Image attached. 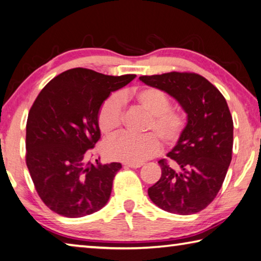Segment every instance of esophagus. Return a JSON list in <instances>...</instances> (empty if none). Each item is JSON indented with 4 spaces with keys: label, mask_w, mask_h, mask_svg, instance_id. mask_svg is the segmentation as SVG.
Masks as SVG:
<instances>
[{
    "label": "esophagus",
    "mask_w": 261,
    "mask_h": 261,
    "mask_svg": "<svg viewBox=\"0 0 261 261\" xmlns=\"http://www.w3.org/2000/svg\"><path fill=\"white\" fill-rule=\"evenodd\" d=\"M125 167H129V168H135V169H137V168H140L141 166H143V163H124Z\"/></svg>",
    "instance_id": "obj_1"
}]
</instances>
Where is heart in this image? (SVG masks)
<instances>
[{"instance_id": "heart-1", "label": "heart", "mask_w": 261, "mask_h": 261, "mask_svg": "<svg viewBox=\"0 0 261 261\" xmlns=\"http://www.w3.org/2000/svg\"><path fill=\"white\" fill-rule=\"evenodd\" d=\"M123 101H130L149 114L147 130H152L170 145L179 139L185 126L182 113L169 108L170 100L165 92L155 87H140L122 91L103 101L98 114V125L106 137H113L121 130ZM161 151V143L154 134L144 136L122 135L107 141L103 154L109 160L126 163H141Z\"/></svg>"}]
</instances>
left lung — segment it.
Wrapping results in <instances>:
<instances>
[{
  "mask_svg": "<svg viewBox=\"0 0 261 261\" xmlns=\"http://www.w3.org/2000/svg\"><path fill=\"white\" fill-rule=\"evenodd\" d=\"M139 79L166 92L187 113L174 148L159 161L161 177L148 189L151 200L169 213L189 215L206 208L218 194L231 161L233 123L224 96L197 73L168 72Z\"/></svg>",
  "mask_w": 261,
  "mask_h": 261,
  "instance_id": "obj_1",
  "label": "left lung"
}]
</instances>
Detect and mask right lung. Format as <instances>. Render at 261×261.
<instances>
[{
  "instance_id": "right-lung-1",
  "label": "right lung",
  "mask_w": 261,
  "mask_h": 261,
  "mask_svg": "<svg viewBox=\"0 0 261 261\" xmlns=\"http://www.w3.org/2000/svg\"><path fill=\"white\" fill-rule=\"evenodd\" d=\"M135 77L74 68L51 79L35 99L26 124V165L39 197L55 213L82 218L107 204L122 165L85 160L101 137V105Z\"/></svg>"
}]
</instances>
